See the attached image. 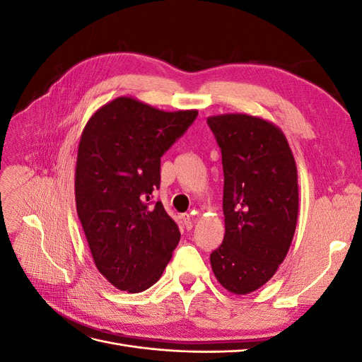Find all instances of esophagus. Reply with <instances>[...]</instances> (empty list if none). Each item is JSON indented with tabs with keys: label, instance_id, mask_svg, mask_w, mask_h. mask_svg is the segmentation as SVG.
I'll return each instance as SVG.
<instances>
[{
	"label": "esophagus",
	"instance_id": "obj_1",
	"mask_svg": "<svg viewBox=\"0 0 362 362\" xmlns=\"http://www.w3.org/2000/svg\"><path fill=\"white\" fill-rule=\"evenodd\" d=\"M181 221H182L184 228L187 229V231H190V229L193 228V218H192V216L190 214H182L181 216Z\"/></svg>",
	"mask_w": 362,
	"mask_h": 362
}]
</instances>
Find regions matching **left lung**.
Returning a JSON list of instances; mask_svg holds the SVG:
<instances>
[{
    "label": "left lung",
    "instance_id": "1",
    "mask_svg": "<svg viewBox=\"0 0 362 362\" xmlns=\"http://www.w3.org/2000/svg\"><path fill=\"white\" fill-rule=\"evenodd\" d=\"M222 151L223 243L210 255L229 293L249 294L286 259L299 213L298 168L282 129L245 113L206 119Z\"/></svg>",
    "mask_w": 362,
    "mask_h": 362
}]
</instances>
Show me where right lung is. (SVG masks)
I'll list each match as a JSON object with an SVG mask.
<instances>
[{"label": "right lung", "instance_id": "right-lung-1", "mask_svg": "<svg viewBox=\"0 0 362 362\" xmlns=\"http://www.w3.org/2000/svg\"><path fill=\"white\" fill-rule=\"evenodd\" d=\"M198 110L164 112L119 96L90 116L75 168V202L96 269L117 290L140 293L160 279L180 242L163 204L160 160Z\"/></svg>", "mask_w": 362, "mask_h": 362}]
</instances>
